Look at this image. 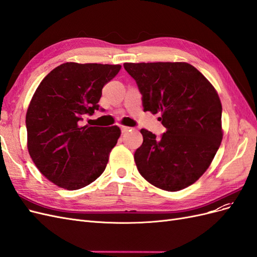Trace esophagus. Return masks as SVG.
Returning a JSON list of instances; mask_svg holds the SVG:
<instances>
[{
	"instance_id": "obj_1",
	"label": "esophagus",
	"mask_w": 257,
	"mask_h": 257,
	"mask_svg": "<svg viewBox=\"0 0 257 257\" xmlns=\"http://www.w3.org/2000/svg\"><path fill=\"white\" fill-rule=\"evenodd\" d=\"M121 130H122L123 133H126V132H128V131H131V130H132V127H130V126H125V125H122V126H121Z\"/></svg>"
}]
</instances>
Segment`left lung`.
I'll return each instance as SVG.
<instances>
[{"label": "left lung", "mask_w": 257, "mask_h": 257, "mask_svg": "<svg viewBox=\"0 0 257 257\" xmlns=\"http://www.w3.org/2000/svg\"><path fill=\"white\" fill-rule=\"evenodd\" d=\"M143 94L145 111L161 114L166 133L142 128L134 154L139 174L157 188L176 192L196 182L211 164L223 138L216 90L186 62L124 63Z\"/></svg>", "instance_id": "8db88e82"}]
</instances>
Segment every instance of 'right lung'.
<instances>
[{"mask_svg": "<svg viewBox=\"0 0 257 257\" xmlns=\"http://www.w3.org/2000/svg\"><path fill=\"white\" fill-rule=\"evenodd\" d=\"M121 65L66 62L45 77L26 115L28 151L49 181L68 191L89 185L104 173L121 135L119 126L80 125L98 109L102 89Z\"/></svg>", "mask_w": 257, "mask_h": 257, "instance_id": "1", "label": "right lung"}]
</instances>
